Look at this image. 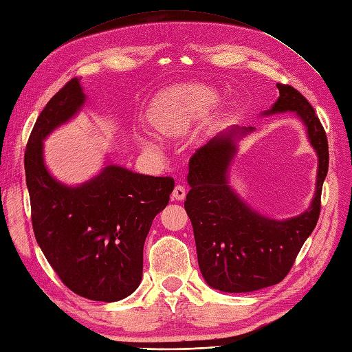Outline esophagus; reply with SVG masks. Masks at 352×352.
Returning <instances> with one entry per match:
<instances>
[{
  "instance_id": "1",
  "label": "esophagus",
  "mask_w": 352,
  "mask_h": 352,
  "mask_svg": "<svg viewBox=\"0 0 352 352\" xmlns=\"http://www.w3.org/2000/svg\"><path fill=\"white\" fill-rule=\"evenodd\" d=\"M185 195H186V188L184 185L179 184V185L175 186L173 192H171V199L177 200V201H182L185 199Z\"/></svg>"
}]
</instances>
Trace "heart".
Returning a JSON list of instances; mask_svg holds the SVG:
<instances>
[{
	"label": "heart",
	"instance_id": "b5f03b06",
	"mask_svg": "<svg viewBox=\"0 0 352 352\" xmlns=\"http://www.w3.org/2000/svg\"><path fill=\"white\" fill-rule=\"evenodd\" d=\"M217 100V91L206 85L191 83L167 89L153 100L149 109V122L162 134H179L199 121ZM139 139L146 146L155 148L148 133H139Z\"/></svg>",
	"mask_w": 352,
	"mask_h": 352
}]
</instances>
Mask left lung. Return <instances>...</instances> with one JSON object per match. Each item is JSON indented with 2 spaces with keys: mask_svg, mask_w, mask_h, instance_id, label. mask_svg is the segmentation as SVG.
I'll list each match as a JSON object with an SVG mask.
<instances>
[{
  "mask_svg": "<svg viewBox=\"0 0 352 352\" xmlns=\"http://www.w3.org/2000/svg\"><path fill=\"white\" fill-rule=\"evenodd\" d=\"M279 98L265 115L291 110L306 125L318 155L316 191L311 208L285 221L252 210L228 185L227 171L236 153L234 133H221L190 160L185 210L191 219L197 256L208 284L224 293H251L276 285L293 267L321 210V191L329 171V143L314 107L289 85H276ZM254 128H243L242 133Z\"/></svg>",
  "mask_w": 352,
  "mask_h": 352,
  "instance_id": "1",
  "label": "left lung"
}]
</instances>
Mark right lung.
<instances>
[{
    "instance_id": "obj_1",
    "label": "right lung",
    "mask_w": 352,
    "mask_h": 352,
    "mask_svg": "<svg viewBox=\"0 0 352 352\" xmlns=\"http://www.w3.org/2000/svg\"><path fill=\"white\" fill-rule=\"evenodd\" d=\"M83 102L74 77L49 100L32 128L25 151L32 230L67 288L96 302H118L140 284L144 241L175 181L107 166L80 186L56 182L43 161V140Z\"/></svg>"
}]
</instances>
